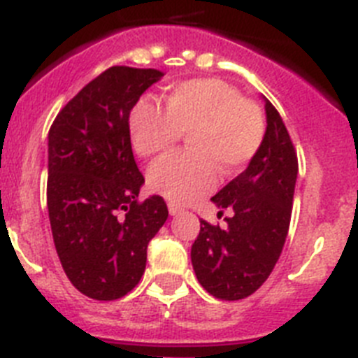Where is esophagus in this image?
Segmentation results:
<instances>
[{"mask_svg":"<svg viewBox=\"0 0 358 358\" xmlns=\"http://www.w3.org/2000/svg\"><path fill=\"white\" fill-rule=\"evenodd\" d=\"M169 214H171V215L182 214V208L176 207V205H169Z\"/></svg>","mask_w":358,"mask_h":358,"instance_id":"obj_1","label":"esophagus"}]
</instances>
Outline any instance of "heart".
<instances>
[{
	"label": "heart",
	"mask_w": 358,
	"mask_h": 358,
	"mask_svg": "<svg viewBox=\"0 0 358 358\" xmlns=\"http://www.w3.org/2000/svg\"><path fill=\"white\" fill-rule=\"evenodd\" d=\"M128 131L143 159L171 150L185 134V153L157 160L148 171L155 192L176 205L194 201L224 178L239 175L260 150L266 119L259 105L217 78H194L167 87L164 110L141 99L130 112Z\"/></svg>",
	"instance_id": "b5f03b06"
}]
</instances>
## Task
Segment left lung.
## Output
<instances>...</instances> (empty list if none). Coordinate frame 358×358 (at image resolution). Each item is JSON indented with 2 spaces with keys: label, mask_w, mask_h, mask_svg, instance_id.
<instances>
[{
  "label": "left lung",
  "mask_w": 358,
  "mask_h": 358,
  "mask_svg": "<svg viewBox=\"0 0 358 358\" xmlns=\"http://www.w3.org/2000/svg\"><path fill=\"white\" fill-rule=\"evenodd\" d=\"M266 135L248 167L212 201L231 210L227 228L199 221L191 260L201 287L219 299H243L257 291L278 262L291 223L298 159L289 131L262 96ZM223 214V212H217Z\"/></svg>",
  "instance_id": "obj_1"
}]
</instances>
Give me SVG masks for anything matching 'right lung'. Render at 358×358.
Returning <instances> with one entry per match:
<instances>
[{
  "label": "right lung",
  "instance_id": "obj_1",
  "mask_svg": "<svg viewBox=\"0 0 358 358\" xmlns=\"http://www.w3.org/2000/svg\"><path fill=\"white\" fill-rule=\"evenodd\" d=\"M164 76L115 66L67 103L48 134V212L60 264L82 294L123 298L146 269V250L167 219L160 196L137 201L144 176L128 117Z\"/></svg>",
  "mask_w": 358,
  "mask_h": 358
}]
</instances>
